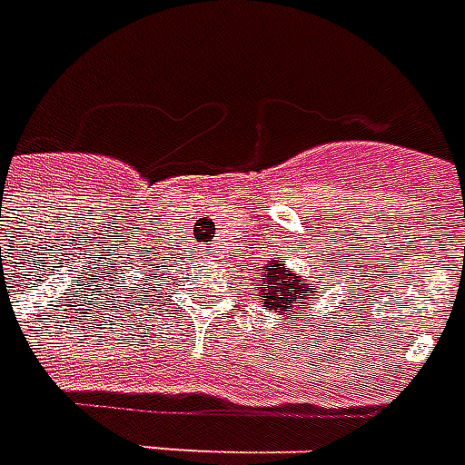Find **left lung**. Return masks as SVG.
<instances>
[{
  "label": "left lung",
  "mask_w": 465,
  "mask_h": 465,
  "mask_svg": "<svg viewBox=\"0 0 465 465\" xmlns=\"http://www.w3.org/2000/svg\"><path fill=\"white\" fill-rule=\"evenodd\" d=\"M263 282L256 286V292L262 296V302L266 303L269 312H276L282 316L283 312L289 309H306V306H313V293L312 289L303 283V279L293 276L283 269V263H273V269H266L262 266Z\"/></svg>",
  "instance_id": "8db88e82"
}]
</instances>
